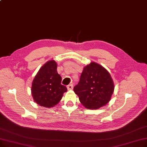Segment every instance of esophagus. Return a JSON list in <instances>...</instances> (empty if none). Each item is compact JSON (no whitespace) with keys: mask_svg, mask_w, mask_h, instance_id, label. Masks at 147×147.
I'll list each match as a JSON object with an SVG mask.
<instances>
[{"mask_svg":"<svg viewBox=\"0 0 147 147\" xmlns=\"http://www.w3.org/2000/svg\"><path fill=\"white\" fill-rule=\"evenodd\" d=\"M73 88V84H69L67 86L68 90H71V89H72Z\"/></svg>","mask_w":147,"mask_h":147,"instance_id":"1","label":"esophagus"}]
</instances>
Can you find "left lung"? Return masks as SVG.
Instances as JSON below:
<instances>
[{
  "label": "left lung",
  "instance_id": "8db88e82",
  "mask_svg": "<svg viewBox=\"0 0 147 147\" xmlns=\"http://www.w3.org/2000/svg\"><path fill=\"white\" fill-rule=\"evenodd\" d=\"M114 84L107 70L95 62L85 67L80 81L74 87L80 103L90 109H97L111 100Z\"/></svg>",
  "mask_w": 147,
  "mask_h": 147
}]
</instances>
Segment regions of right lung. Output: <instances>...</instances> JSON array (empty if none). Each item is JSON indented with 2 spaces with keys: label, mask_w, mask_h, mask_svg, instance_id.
<instances>
[{
  "label": "right lung",
  "mask_w": 147,
  "mask_h": 147,
  "mask_svg": "<svg viewBox=\"0 0 147 147\" xmlns=\"http://www.w3.org/2000/svg\"><path fill=\"white\" fill-rule=\"evenodd\" d=\"M57 63L53 61L46 62L38 71L32 84V95L40 106L51 107L58 104L63 94L67 91L61 85L62 78L57 72Z\"/></svg>",
  "instance_id": "obj_1"
}]
</instances>
